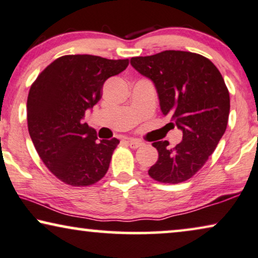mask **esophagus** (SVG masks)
Returning <instances> with one entry per match:
<instances>
[{"label":"esophagus","instance_id":"1","mask_svg":"<svg viewBox=\"0 0 258 258\" xmlns=\"http://www.w3.org/2000/svg\"><path fill=\"white\" fill-rule=\"evenodd\" d=\"M128 144H129V147L132 148V149H137V148H140V147L143 146L142 142H140V141H136V140L128 141Z\"/></svg>","mask_w":258,"mask_h":258}]
</instances>
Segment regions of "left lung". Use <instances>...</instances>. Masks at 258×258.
Returning <instances> with one entry per match:
<instances>
[{
    "label": "left lung",
    "instance_id": "left-lung-1",
    "mask_svg": "<svg viewBox=\"0 0 258 258\" xmlns=\"http://www.w3.org/2000/svg\"><path fill=\"white\" fill-rule=\"evenodd\" d=\"M130 64L154 83L162 114L183 133L174 148L168 141L153 143L158 160L148 174L161 183L184 182L203 167L227 129L230 97L223 77L210 59L190 51L133 57Z\"/></svg>",
    "mask_w": 258,
    "mask_h": 258
}]
</instances>
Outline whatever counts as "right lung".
<instances>
[{
  "label": "right lung",
  "instance_id": "1",
  "mask_svg": "<svg viewBox=\"0 0 258 258\" xmlns=\"http://www.w3.org/2000/svg\"><path fill=\"white\" fill-rule=\"evenodd\" d=\"M128 64V59L66 55L31 86L27 101L30 139L47 168L67 184L90 185L107 174L119 141H98L96 130L83 119L101 100L105 81Z\"/></svg>",
  "mask_w": 258,
  "mask_h": 258
}]
</instances>
